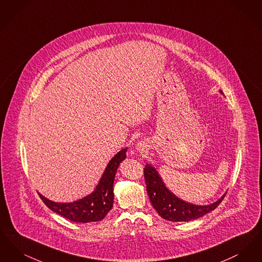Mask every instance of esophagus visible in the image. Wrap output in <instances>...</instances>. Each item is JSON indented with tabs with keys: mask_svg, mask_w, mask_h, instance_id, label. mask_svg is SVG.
<instances>
[{
	"mask_svg": "<svg viewBox=\"0 0 262 262\" xmlns=\"http://www.w3.org/2000/svg\"><path fill=\"white\" fill-rule=\"evenodd\" d=\"M137 151L141 154H145L148 150V143L146 141H138L136 145Z\"/></svg>",
	"mask_w": 262,
	"mask_h": 262,
	"instance_id": "1",
	"label": "esophagus"
}]
</instances>
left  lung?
<instances>
[{
  "label": "left lung",
  "instance_id": "obj_1",
  "mask_svg": "<svg viewBox=\"0 0 262 262\" xmlns=\"http://www.w3.org/2000/svg\"><path fill=\"white\" fill-rule=\"evenodd\" d=\"M220 93L223 94V91L220 90ZM144 178L146 190L154 209L165 220L172 222H187L202 217L214 210L225 198L224 194L207 205H196L181 200L166 187L159 173L148 163L144 167Z\"/></svg>",
  "mask_w": 262,
  "mask_h": 262
}]
</instances>
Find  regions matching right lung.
Listing matches in <instances>:
<instances>
[{
    "instance_id": "right-lung-1",
    "label": "right lung",
    "mask_w": 262,
    "mask_h": 262,
    "mask_svg": "<svg viewBox=\"0 0 262 262\" xmlns=\"http://www.w3.org/2000/svg\"><path fill=\"white\" fill-rule=\"evenodd\" d=\"M127 148L119 151L108 163L94 191L81 200L73 202H55L41 193L39 196L52 211L76 223H90L101 221L112 209L114 202L113 185L115 174L120 163L126 157Z\"/></svg>"
}]
</instances>
